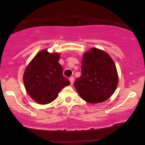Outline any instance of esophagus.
Here are the masks:
<instances>
[{
    "label": "esophagus",
    "mask_w": 145,
    "mask_h": 145,
    "mask_svg": "<svg viewBox=\"0 0 145 145\" xmlns=\"http://www.w3.org/2000/svg\"><path fill=\"white\" fill-rule=\"evenodd\" d=\"M69 81H70L71 84H73V83H74V76H71V77L69 78Z\"/></svg>",
    "instance_id": "esophagus-1"
}]
</instances>
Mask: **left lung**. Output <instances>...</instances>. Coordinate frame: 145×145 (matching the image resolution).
I'll return each instance as SVG.
<instances>
[{"instance_id": "8db88e82", "label": "left lung", "mask_w": 145, "mask_h": 145, "mask_svg": "<svg viewBox=\"0 0 145 145\" xmlns=\"http://www.w3.org/2000/svg\"><path fill=\"white\" fill-rule=\"evenodd\" d=\"M80 77L74 86L82 99L101 103L111 97L117 87L118 75L112 58L105 52L92 48L82 57Z\"/></svg>"}]
</instances>
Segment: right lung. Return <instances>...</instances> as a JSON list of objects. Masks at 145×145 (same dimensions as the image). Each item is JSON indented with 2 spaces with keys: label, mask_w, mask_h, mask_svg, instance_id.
<instances>
[{
  "label": "right lung",
  "mask_w": 145,
  "mask_h": 145,
  "mask_svg": "<svg viewBox=\"0 0 145 145\" xmlns=\"http://www.w3.org/2000/svg\"><path fill=\"white\" fill-rule=\"evenodd\" d=\"M58 53L39 52L26 68L24 83L28 94L40 104L50 103L70 82L63 75Z\"/></svg>",
  "instance_id": "1"
}]
</instances>
